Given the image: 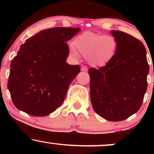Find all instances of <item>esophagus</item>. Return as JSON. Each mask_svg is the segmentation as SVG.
Segmentation results:
<instances>
[{
	"label": "esophagus",
	"mask_w": 154,
	"mask_h": 154,
	"mask_svg": "<svg viewBox=\"0 0 154 154\" xmlns=\"http://www.w3.org/2000/svg\"><path fill=\"white\" fill-rule=\"evenodd\" d=\"M88 67L85 66H82V67H81V71L82 72H88Z\"/></svg>",
	"instance_id": "1"
}]
</instances>
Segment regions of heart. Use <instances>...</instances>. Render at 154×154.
<instances>
[{"mask_svg":"<svg viewBox=\"0 0 154 154\" xmlns=\"http://www.w3.org/2000/svg\"><path fill=\"white\" fill-rule=\"evenodd\" d=\"M69 45L70 53L78 58L79 53L93 66H104L115 56L118 42L113 35H103L86 32L78 35Z\"/></svg>","mask_w":154,"mask_h":154,"instance_id":"obj_1","label":"heart"}]
</instances>
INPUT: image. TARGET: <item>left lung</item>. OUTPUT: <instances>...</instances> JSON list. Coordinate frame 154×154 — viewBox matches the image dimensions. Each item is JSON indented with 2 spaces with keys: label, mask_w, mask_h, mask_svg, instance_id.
I'll return each mask as SVG.
<instances>
[{
  "label": "left lung",
  "mask_w": 154,
  "mask_h": 154,
  "mask_svg": "<svg viewBox=\"0 0 154 154\" xmlns=\"http://www.w3.org/2000/svg\"><path fill=\"white\" fill-rule=\"evenodd\" d=\"M111 34L118 42L115 56L105 66L89 69L91 103L103 119L122 121L142 105L148 87L149 66L144 45L118 30Z\"/></svg>",
  "instance_id": "left-lung-1"
}]
</instances>
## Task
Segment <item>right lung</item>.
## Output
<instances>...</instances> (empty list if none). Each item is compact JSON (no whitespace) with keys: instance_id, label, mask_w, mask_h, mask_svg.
<instances>
[{"instance_id":"add662e5","label":"right lung","mask_w":154,"mask_h":154,"mask_svg":"<svg viewBox=\"0 0 154 154\" xmlns=\"http://www.w3.org/2000/svg\"><path fill=\"white\" fill-rule=\"evenodd\" d=\"M79 28L54 27L36 33L21 45L11 63L8 89L19 110L45 116L62 104L67 91L80 72L70 65L66 42Z\"/></svg>"}]
</instances>
